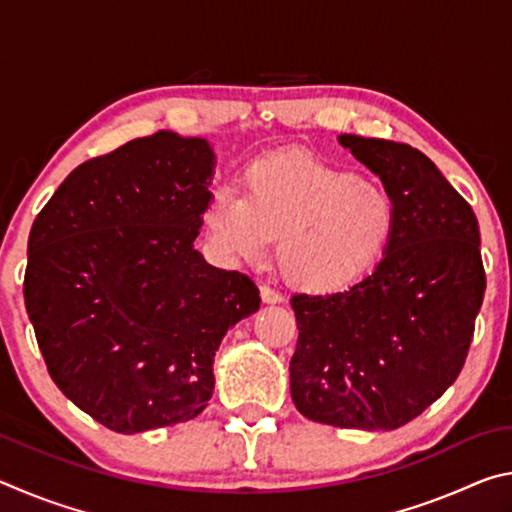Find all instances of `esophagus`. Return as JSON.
<instances>
[{
  "label": "esophagus",
  "mask_w": 512,
  "mask_h": 512,
  "mask_svg": "<svg viewBox=\"0 0 512 512\" xmlns=\"http://www.w3.org/2000/svg\"><path fill=\"white\" fill-rule=\"evenodd\" d=\"M259 293H262V300L266 302V305H280V302H282L280 293H277V291L271 289V287H266V284H264L262 289H259Z\"/></svg>",
  "instance_id": "esophagus-1"
}]
</instances>
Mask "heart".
Returning a JSON list of instances; mask_svg holds the SVG:
<instances>
[{
  "label": "heart",
  "mask_w": 512,
  "mask_h": 512,
  "mask_svg": "<svg viewBox=\"0 0 512 512\" xmlns=\"http://www.w3.org/2000/svg\"><path fill=\"white\" fill-rule=\"evenodd\" d=\"M203 223L228 262H259L280 237L284 277L305 291L329 293L352 287L384 257L397 207L377 180L311 155L280 153L250 164L244 194L219 189Z\"/></svg>",
  "instance_id": "heart-1"
}]
</instances>
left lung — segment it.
Returning <instances> with one entry per match:
<instances>
[{
  "instance_id": "left-lung-1",
  "label": "left lung",
  "mask_w": 512,
  "mask_h": 512,
  "mask_svg": "<svg viewBox=\"0 0 512 512\" xmlns=\"http://www.w3.org/2000/svg\"><path fill=\"white\" fill-rule=\"evenodd\" d=\"M397 207L375 271L345 291L298 293L291 397L305 418L391 431L454 384L470 350L485 273L479 221L427 155L409 144L339 135Z\"/></svg>"
}]
</instances>
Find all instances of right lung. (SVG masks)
Here are the masks:
<instances>
[{
    "instance_id": "right-lung-1",
    "label": "right lung",
    "mask_w": 512,
    "mask_h": 512,
    "mask_svg": "<svg viewBox=\"0 0 512 512\" xmlns=\"http://www.w3.org/2000/svg\"><path fill=\"white\" fill-rule=\"evenodd\" d=\"M214 162L203 137L158 131L76 167L33 221L24 305L40 352L112 431L196 418L225 332L262 302L194 248Z\"/></svg>"
}]
</instances>
